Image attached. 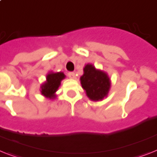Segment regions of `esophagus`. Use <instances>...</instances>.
Returning a JSON list of instances; mask_svg holds the SVG:
<instances>
[{
  "label": "esophagus",
  "mask_w": 157,
  "mask_h": 157,
  "mask_svg": "<svg viewBox=\"0 0 157 157\" xmlns=\"http://www.w3.org/2000/svg\"><path fill=\"white\" fill-rule=\"evenodd\" d=\"M67 76L71 79H76V74H75L74 72H68Z\"/></svg>",
  "instance_id": "1"
}]
</instances>
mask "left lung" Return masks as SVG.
Listing matches in <instances>:
<instances>
[{
  "mask_svg": "<svg viewBox=\"0 0 157 157\" xmlns=\"http://www.w3.org/2000/svg\"><path fill=\"white\" fill-rule=\"evenodd\" d=\"M83 70L84 74L80 80L88 98L94 101H101L106 98L111 86L107 73L96 68L91 63H87Z\"/></svg>",
  "mask_w": 157,
  "mask_h": 157,
  "instance_id": "obj_1",
  "label": "left lung"
}]
</instances>
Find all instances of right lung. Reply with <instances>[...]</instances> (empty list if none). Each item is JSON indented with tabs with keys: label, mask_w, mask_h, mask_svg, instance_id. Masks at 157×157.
<instances>
[{
	"label": "right lung",
	"mask_w": 157,
	"mask_h": 157,
	"mask_svg": "<svg viewBox=\"0 0 157 157\" xmlns=\"http://www.w3.org/2000/svg\"><path fill=\"white\" fill-rule=\"evenodd\" d=\"M66 76L62 72H49L46 76V81L40 86V92L43 97L49 99L56 98V91L60 86L61 81Z\"/></svg>",
	"instance_id": "right-lung-1"
}]
</instances>
